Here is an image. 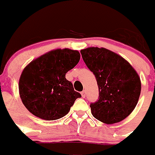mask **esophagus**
<instances>
[{
  "instance_id": "esophagus-1",
  "label": "esophagus",
  "mask_w": 155,
  "mask_h": 155,
  "mask_svg": "<svg viewBox=\"0 0 155 155\" xmlns=\"http://www.w3.org/2000/svg\"><path fill=\"white\" fill-rule=\"evenodd\" d=\"M81 96H82V97H84V98L85 96H86V92H85L84 90L81 92Z\"/></svg>"
}]
</instances>
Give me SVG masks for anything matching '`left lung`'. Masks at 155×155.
Wrapping results in <instances>:
<instances>
[{
	"label": "left lung",
	"instance_id": "8db88e82",
	"mask_svg": "<svg viewBox=\"0 0 155 155\" xmlns=\"http://www.w3.org/2000/svg\"><path fill=\"white\" fill-rule=\"evenodd\" d=\"M80 53L99 87V98L90 104L92 116L106 124L124 120L134 109L141 93L136 71L122 57L105 48L89 47Z\"/></svg>",
	"mask_w": 155,
	"mask_h": 155
}]
</instances>
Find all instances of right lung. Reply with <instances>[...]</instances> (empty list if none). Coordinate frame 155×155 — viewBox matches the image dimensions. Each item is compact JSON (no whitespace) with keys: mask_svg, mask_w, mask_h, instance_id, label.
<instances>
[{"mask_svg":"<svg viewBox=\"0 0 155 155\" xmlns=\"http://www.w3.org/2000/svg\"><path fill=\"white\" fill-rule=\"evenodd\" d=\"M77 51L58 49L32 61L23 70L19 80V93L25 108L38 117L57 120L68 114L77 98L72 83L66 73L77 65Z\"/></svg>","mask_w":155,"mask_h":155,"instance_id":"add662e5","label":"right lung"}]
</instances>
